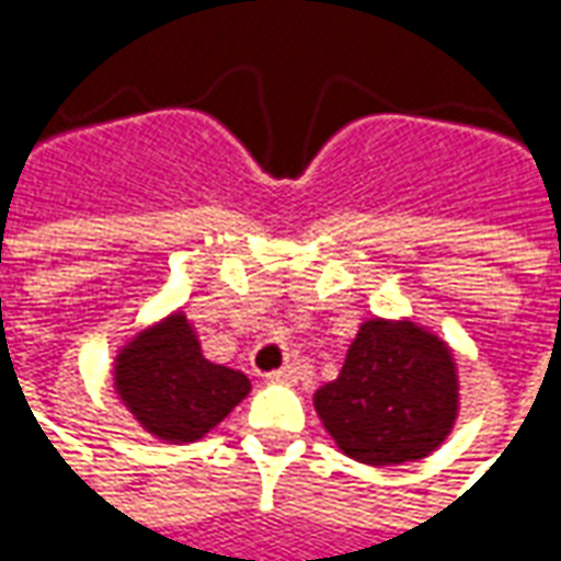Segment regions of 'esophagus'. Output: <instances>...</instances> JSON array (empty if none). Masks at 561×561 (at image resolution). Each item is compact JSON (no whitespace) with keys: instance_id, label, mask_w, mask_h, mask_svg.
Instances as JSON below:
<instances>
[{"instance_id":"esophagus-1","label":"esophagus","mask_w":561,"mask_h":561,"mask_svg":"<svg viewBox=\"0 0 561 561\" xmlns=\"http://www.w3.org/2000/svg\"><path fill=\"white\" fill-rule=\"evenodd\" d=\"M297 376H300V366L288 364V366H282V369H273L267 378L270 381H276V385H294Z\"/></svg>"}]
</instances>
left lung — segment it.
<instances>
[{"label":"left lung","instance_id":"obj_1","mask_svg":"<svg viewBox=\"0 0 561 561\" xmlns=\"http://www.w3.org/2000/svg\"><path fill=\"white\" fill-rule=\"evenodd\" d=\"M316 412L342 454L400 466L433 454L457 417V369L447 345L412 321H366Z\"/></svg>","mask_w":561,"mask_h":561}]
</instances>
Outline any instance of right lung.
<instances>
[{
	"label": "right lung",
	"mask_w": 561,
	"mask_h": 561,
	"mask_svg": "<svg viewBox=\"0 0 561 561\" xmlns=\"http://www.w3.org/2000/svg\"><path fill=\"white\" fill-rule=\"evenodd\" d=\"M116 390L147 433L195 442L249 393V378L209 364L183 312L144 330L116 357Z\"/></svg>",
	"instance_id": "right-lung-1"
}]
</instances>
